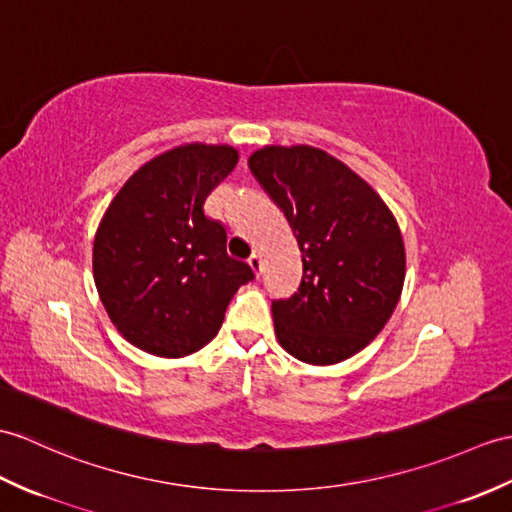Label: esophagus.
<instances>
[{
  "instance_id": "obj_1",
  "label": "esophagus",
  "mask_w": 512,
  "mask_h": 512,
  "mask_svg": "<svg viewBox=\"0 0 512 512\" xmlns=\"http://www.w3.org/2000/svg\"><path fill=\"white\" fill-rule=\"evenodd\" d=\"M248 266L253 268L255 275H261V257L257 253H253L251 257H248Z\"/></svg>"
}]
</instances>
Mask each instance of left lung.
<instances>
[{"label":"left lung","mask_w":512,"mask_h":512,"mask_svg":"<svg viewBox=\"0 0 512 512\" xmlns=\"http://www.w3.org/2000/svg\"><path fill=\"white\" fill-rule=\"evenodd\" d=\"M248 168L288 218L303 259L290 299L272 301L275 334L296 360L327 366L362 351L399 303L406 248L375 189L312 146H264Z\"/></svg>","instance_id":"1"}]
</instances>
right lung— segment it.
Returning a JSON list of instances; mask_svg holds the SVG:
<instances>
[{"instance_id":"add662e5","label":"right lung","mask_w":512,"mask_h":512,"mask_svg":"<svg viewBox=\"0 0 512 512\" xmlns=\"http://www.w3.org/2000/svg\"><path fill=\"white\" fill-rule=\"evenodd\" d=\"M231 146L185 144L159 154L111 200L93 240L95 288L117 331L159 358H183L222 327L240 285L255 279L227 253L207 196L237 165Z\"/></svg>"}]
</instances>
